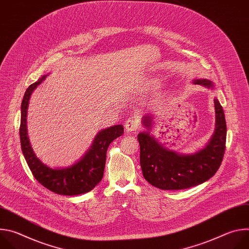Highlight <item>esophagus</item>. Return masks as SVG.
Wrapping results in <instances>:
<instances>
[{
  "label": "esophagus",
  "instance_id": "1",
  "mask_svg": "<svg viewBox=\"0 0 249 249\" xmlns=\"http://www.w3.org/2000/svg\"><path fill=\"white\" fill-rule=\"evenodd\" d=\"M139 128V120L135 117L129 118L125 123V129L127 132L136 131Z\"/></svg>",
  "mask_w": 249,
  "mask_h": 249
}]
</instances>
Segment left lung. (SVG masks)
<instances>
[{"mask_svg":"<svg viewBox=\"0 0 249 249\" xmlns=\"http://www.w3.org/2000/svg\"><path fill=\"white\" fill-rule=\"evenodd\" d=\"M207 89H213V83L206 79L193 82ZM216 128L209 143L202 150L183 155L167 150L150 134L153 117L145 115L142 120L147 131L138 134L140 144V163L145 179L153 186L162 190H179L190 188L210 179L219 169L227 139V124L222 105L214 99Z\"/></svg>","mask_w":249,"mask_h":249,"instance_id":"8db88e82","label":"left lung"}]
</instances>
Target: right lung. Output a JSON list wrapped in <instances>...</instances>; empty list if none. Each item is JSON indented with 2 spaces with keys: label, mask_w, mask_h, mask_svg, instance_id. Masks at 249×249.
Segmentation results:
<instances>
[{
  "label": "right lung",
  "mask_w": 249,
  "mask_h": 249,
  "mask_svg": "<svg viewBox=\"0 0 249 249\" xmlns=\"http://www.w3.org/2000/svg\"><path fill=\"white\" fill-rule=\"evenodd\" d=\"M46 77L47 75L41 77L37 82L27 88L21 102L19 138L22 154L35 179L48 190L67 196L84 194L92 190L102 179L108 146L111 142L123 135L124 128L122 125H114L98 132L89 151L73 165L63 168L47 166L35 156L29 143L26 129V115L30 95Z\"/></svg>",
  "instance_id": "1"
}]
</instances>
